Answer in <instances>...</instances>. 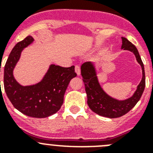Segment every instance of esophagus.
Returning a JSON list of instances; mask_svg holds the SVG:
<instances>
[{
  "mask_svg": "<svg viewBox=\"0 0 153 153\" xmlns=\"http://www.w3.org/2000/svg\"><path fill=\"white\" fill-rule=\"evenodd\" d=\"M75 72L76 73V74H77L78 76L80 74V68H79V66H76L75 67Z\"/></svg>",
  "mask_w": 153,
  "mask_h": 153,
  "instance_id": "1",
  "label": "esophagus"
}]
</instances>
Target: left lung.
Here are the masks:
<instances>
[{"instance_id":"left-lung-1","label":"left lung","mask_w":153,"mask_h":153,"mask_svg":"<svg viewBox=\"0 0 153 153\" xmlns=\"http://www.w3.org/2000/svg\"><path fill=\"white\" fill-rule=\"evenodd\" d=\"M121 49L132 52L136 56V61L141 66L142 68L143 76L141 81L136 87L134 93L129 98L118 100L105 92L99 81L95 63L85 62L81 65V75L83 76V81L85 85L89 107L97 114L107 118H118L126 114L140 100L145 89L146 78L144 65L138 50L125 37H122Z\"/></svg>"}]
</instances>
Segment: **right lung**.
<instances>
[{"label": "right lung", "mask_w": 153, "mask_h": 153, "mask_svg": "<svg viewBox=\"0 0 153 153\" xmlns=\"http://www.w3.org/2000/svg\"><path fill=\"white\" fill-rule=\"evenodd\" d=\"M33 42L34 39L27 36L14 46L5 64L4 86L15 109L28 117L45 118L60 109L69 83L76 74L74 66L62 67L51 64L40 82L28 86L20 84L13 76V70L24 48Z\"/></svg>", "instance_id": "1"}]
</instances>
